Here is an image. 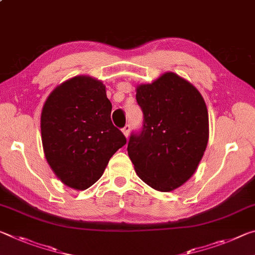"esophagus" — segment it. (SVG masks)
<instances>
[{
	"instance_id": "obj_1",
	"label": "esophagus",
	"mask_w": 255,
	"mask_h": 255,
	"mask_svg": "<svg viewBox=\"0 0 255 255\" xmlns=\"http://www.w3.org/2000/svg\"><path fill=\"white\" fill-rule=\"evenodd\" d=\"M123 132H124L125 136L128 137L129 133H130V125H126V126L123 128Z\"/></svg>"
}]
</instances>
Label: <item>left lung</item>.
I'll return each instance as SVG.
<instances>
[{
  "instance_id": "8db88e82",
  "label": "left lung",
  "mask_w": 255,
  "mask_h": 255,
  "mask_svg": "<svg viewBox=\"0 0 255 255\" xmlns=\"http://www.w3.org/2000/svg\"><path fill=\"white\" fill-rule=\"evenodd\" d=\"M144 114L139 135H131L128 155L137 175L157 191L169 192L191 178L208 144L209 119L195 85L173 72L136 88Z\"/></svg>"
}]
</instances>
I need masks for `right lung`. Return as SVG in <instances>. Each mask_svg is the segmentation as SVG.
Instances as JSON below:
<instances>
[{
    "label": "right lung",
    "mask_w": 255,
    "mask_h": 255,
    "mask_svg": "<svg viewBox=\"0 0 255 255\" xmlns=\"http://www.w3.org/2000/svg\"><path fill=\"white\" fill-rule=\"evenodd\" d=\"M111 102L102 81L77 75L56 86L42 107L45 157L60 182L85 190L101 178L124 133L112 125Z\"/></svg>",
    "instance_id": "obj_1"
}]
</instances>
